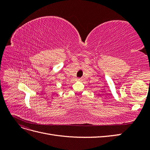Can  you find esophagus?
Listing matches in <instances>:
<instances>
[{
	"instance_id": "1",
	"label": "esophagus",
	"mask_w": 150,
	"mask_h": 150,
	"mask_svg": "<svg viewBox=\"0 0 150 150\" xmlns=\"http://www.w3.org/2000/svg\"><path fill=\"white\" fill-rule=\"evenodd\" d=\"M76 80H77V81H81V78H76Z\"/></svg>"
}]
</instances>
